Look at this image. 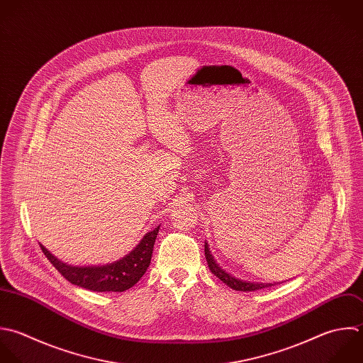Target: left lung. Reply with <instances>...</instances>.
Segmentation results:
<instances>
[{
    "label": "left lung",
    "instance_id": "1",
    "mask_svg": "<svg viewBox=\"0 0 363 363\" xmlns=\"http://www.w3.org/2000/svg\"><path fill=\"white\" fill-rule=\"evenodd\" d=\"M205 257H206V262H208V267L209 270L218 277L225 284H228L230 289L236 290V291H256V290H262V289H267V287H272L273 284L270 283H250V281H245V280H240V279H236L233 276H230L229 273H226L223 269H220L213 256L211 255L209 252V246L208 243L205 242Z\"/></svg>",
    "mask_w": 363,
    "mask_h": 363
}]
</instances>
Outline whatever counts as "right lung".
Returning <instances> with one entry per match:
<instances>
[{
  "instance_id": "obj_1",
  "label": "right lung",
  "mask_w": 363,
  "mask_h": 363,
  "mask_svg": "<svg viewBox=\"0 0 363 363\" xmlns=\"http://www.w3.org/2000/svg\"><path fill=\"white\" fill-rule=\"evenodd\" d=\"M158 230L160 226L148 232L123 259L101 266H70L57 260L42 245L40 249L52 266L72 284L90 291L121 293L131 289L147 272Z\"/></svg>"
}]
</instances>
